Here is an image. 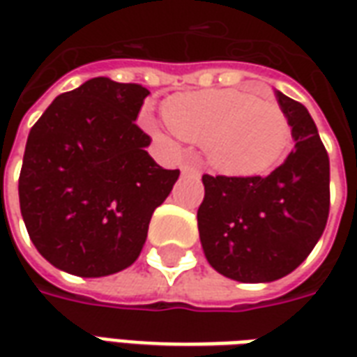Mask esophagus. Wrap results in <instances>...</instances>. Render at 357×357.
Here are the masks:
<instances>
[{"instance_id": "34e87169", "label": "esophagus", "mask_w": 357, "mask_h": 357, "mask_svg": "<svg viewBox=\"0 0 357 357\" xmlns=\"http://www.w3.org/2000/svg\"><path fill=\"white\" fill-rule=\"evenodd\" d=\"M181 172H183V174H191V176H201V168H199L197 162L191 160V158L181 164Z\"/></svg>"}]
</instances>
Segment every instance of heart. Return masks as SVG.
I'll use <instances>...</instances> for the list:
<instances>
[{
    "instance_id": "obj_1",
    "label": "heart",
    "mask_w": 357,
    "mask_h": 357,
    "mask_svg": "<svg viewBox=\"0 0 357 357\" xmlns=\"http://www.w3.org/2000/svg\"><path fill=\"white\" fill-rule=\"evenodd\" d=\"M164 114L181 139L202 145L210 166L229 176L268 172L291 143V124L281 107L241 89L176 95Z\"/></svg>"
}]
</instances>
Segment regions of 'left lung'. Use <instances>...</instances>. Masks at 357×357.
<instances>
[{
  "label": "left lung",
  "mask_w": 357,
  "mask_h": 357,
  "mask_svg": "<svg viewBox=\"0 0 357 357\" xmlns=\"http://www.w3.org/2000/svg\"><path fill=\"white\" fill-rule=\"evenodd\" d=\"M294 149L269 176H202L197 212L204 256L241 283H269L304 262L329 218V156L307 109L281 91Z\"/></svg>",
  "instance_id": "8db88e82"
}]
</instances>
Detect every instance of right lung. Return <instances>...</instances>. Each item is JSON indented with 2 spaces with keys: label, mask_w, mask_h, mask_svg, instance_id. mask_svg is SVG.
Returning a JSON list of instances; mask_svg holds the SVG:
<instances>
[{
  "label": "right lung",
  "mask_w": 357,
  "mask_h": 357,
  "mask_svg": "<svg viewBox=\"0 0 357 357\" xmlns=\"http://www.w3.org/2000/svg\"><path fill=\"white\" fill-rule=\"evenodd\" d=\"M149 89L91 78L59 95L28 135L20 214L38 252L66 273L105 277L132 266L149 222L178 181L135 124Z\"/></svg>",
  "instance_id": "1"
}]
</instances>
